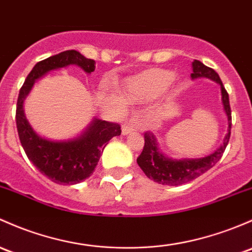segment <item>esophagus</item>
I'll list each match as a JSON object with an SVG mask.
<instances>
[{
    "instance_id": "1",
    "label": "esophagus",
    "mask_w": 252,
    "mask_h": 252,
    "mask_svg": "<svg viewBox=\"0 0 252 252\" xmlns=\"http://www.w3.org/2000/svg\"><path fill=\"white\" fill-rule=\"evenodd\" d=\"M137 126L135 124V122H129V123H126L123 126H122V134L128 135L133 131H136Z\"/></svg>"
}]
</instances>
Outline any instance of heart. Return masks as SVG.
<instances>
[{
  "mask_svg": "<svg viewBox=\"0 0 252 252\" xmlns=\"http://www.w3.org/2000/svg\"><path fill=\"white\" fill-rule=\"evenodd\" d=\"M174 72L164 68H148L126 78L119 84V93L131 102H148L166 91Z\"/></svg>",
  "mask_w": 252,
  "mask_h": 252,
  "instance_id": "obj_1",
  "label": "heart"
}]
</instances>
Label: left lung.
<instances>
[{"mask_svg":"<svg viewBox=\"0 0 252 252\" xmlns=\"http://www.w3.org/2000/svg\"><path fill=\"white\" fill-rule=\"evenodd\" d=\"M192 70L193 73H190V77L193 79L209 78L219 83L221 87L222 105H223L224 113L228 121V129H227L228 133L224 136L223 144L211 155L202 158H181V159H173V158L166 157L158 146V141L155 135L150 131L145 133L144 150L141 155L137 157L136 161L148 179L160 185L179 186V185L187 184L206 173L221 159L231 137L232 112L231 106H229V97L228 93L226 92L222 81L220 79V76L215 72V70L205 66L199 60H194L192 63Z\"/></svg>","mask_w":252,"mask_h":252,"instance_id":"8db88e82","label":"left lung"}]
</instances>
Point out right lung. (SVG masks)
Returning <instances> with one entry per match:
<instances>
[{
	"instance_id": "right-lung-1",
	"label": "right lung",
	"mask_w": 252,
	"mask_h": 252,
	"mask_svg": "<svg viewBox=\"0 0 252 252\" xmlns=\"http://www.w3.org/2000/svg\"><path fill=\"white\" fill-rule=\"evenodd\" d=\"M71 65L78 66L86 73H92L95 70L94 60L87 59L73 49L37 63L21 87L15 112L18 135L28 158L42 174L59 185H76L88 179L97 165L107 142L122 133L119 124L99 118L93 119L81 135L68 140L54 141L39 136L33 130L24 113L26 96L37 79L43 77L49 71Z\"/></svg>"
}]
</instances>
